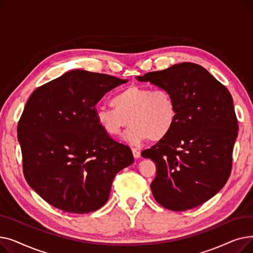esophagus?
Masks as SVG:
<instances>
[{"label": "esophagus", "mask_w": 253, "mask_h": 253, "mask_svg": "<svg viewBox=\"0 0 253 253\" xmlns=\"http://www.w3.org/2000/svg\"><path fill=\"white\" fill-rule=\"evenodd\" d=\"M132 154H133L134 158H139L140 157V151L138 149H135V148H132Z\"/></svg>", "instance_id": "esophagus-1"}]
</instances>
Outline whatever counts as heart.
Wrapping results in <instances>:
<instances>
[{"mask_svg":"<svg viewBox=\"0 0 253 253\" xmlns=\"http://www.w3.org/2000/svg\"><path fill=\"white\" fill-rule=\"evenodd\" d=\"M111 103L113 108L96 110L98 125L108 135L117 136L130 124L126 138L132 143L164 139L177 119L176 102L166 89L130 85L114 94Z\"/></svg>","mask_w":253,"mask_h":253,"instance_id":"heart-1","label":"heart"}]
</instances>
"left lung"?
I'll list each match as a JSON object with an SVG mask.
<instances>
[{
  "mask_svg": "<svg viewBox=\"0 0 253 253\" xmlns=\"http://www.w3.org/2000/svg\"><path fill=\"white\" fill-rule=\"evenodd\" d=\"M136 79L168 90L177 106L170 133L141 153L156 165L151 183L154 198L173 211L203 204L223 188L232 171L238 120L231 93L192 62Z\"/></svg>",
  "mask_w": 253,
  "mask_h": 253,
  "instance_id": "1",
  "label": "left lung"
}]
</instances>
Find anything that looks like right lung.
Returning <instances> with one entry per match:
<instances>
[{"label":"right lung","mask_w":253,"mask_h":253,"mask_svg":"<svg viewBox=\"0 0 253 253\" xmlns=\"http://www.w3.org/2000/svg\"><path fill=\"white\" fill-rule=\"evenodd\" d=\"M127 80L70 71L37 88L17 125L24 177L46 202L83 214L103 206L119 171L134 161L96 121L95 104Z\"/></svg>","instance_id":"right-lung-1"}]
</instances>
